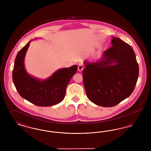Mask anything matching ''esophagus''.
Segmentation results:
<instances>
[{"instance_id":"esophagus-1","label":"esophagus","mask_w":151,"mask_h":151,"mask_svg":"<svg viewBox=\"0 0 151 151\" xmlns=\"http://www.w3.org/2000/svg\"><path fill=\"white\" fill-rule=\"evenodd\" d=\"M83 65H78V70H79V71H83Z\"/></svg>"}]
</instances>
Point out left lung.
I'll use <instances>...</instances> for the list:
<instances>
[{
    "label": "left lung",
    "mask_w": 151,
    "mask_h": 151,
    "mask_svg": "<svg viewBox=\"0 0 151 151\" xmlns=\"http://www.w3.org/2000/svg\"><path fill=\"white\" fill-rule=\"evenodd\" d=\"M113 46L97 62H84V86L89 100L103 107H112L133 92L139 77V65L132 47L113 37Z\"/></svg>",
    "instance_id": "8db88e82"
}]
</instances>
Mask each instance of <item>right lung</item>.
Masks as SVG:
<instances>
[{
	"mask_svg": "<svg viewBox=\"0 0 151 151\" xmlns=\"http://www.w3.org/2000/svg\"><path fill=\"white\" fill-rule=\"evenodd\" d=\"M29 41L17 53L14 60L12 79L14 86L22 97L39 106H50L63 100L65 89L78 70V65L59 69L48 79L41 80L27 73L24 59Z\"/></svg>",
	"mask_w": 151,
	"mask_h": 151,
	"instance_id": "add662e5",
	"label": "right lung"
}]
</instances>
